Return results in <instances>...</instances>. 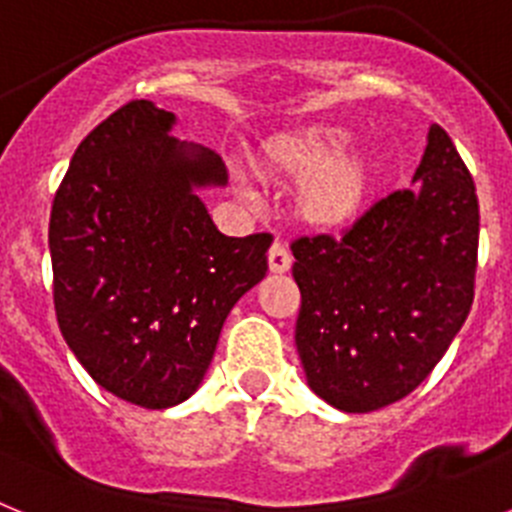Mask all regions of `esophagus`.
Instances as JSON below:
<instances>
[{"label": "esophagus", "mask_w": 512, "mask_h": 512, "mask_svg": "<svg viewBox=\"0 0 512 512\" xmlns=\"http://www.w3.org/2000/svg\"><path fill=\"white\" fill-rule=\"evenodd\" d=\"M269 269L274 271V274H287V271L292 269V256H289V251L282 243H274V246L269 248Z\"/></svg>", "instance_id": "1"}]
</instances>
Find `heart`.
<instances>
[{"instance_id": "1", "label": "heart", "mask_w": 512, "mask_h": 512, "mask_svg": "<svg viewBox=\"0 0 512 512\" xmlns=\"http://www.w3.org/2000/svg\"><path fill=\"white\" fill-rule=\"evenodd\" d=\"M354 133L343 125L318 122L269 140L259 171L271 179H297L292 212L307 228L333 230L354 223L377 187L372 148L348 146Z\"/></svg>"}]
</instances>
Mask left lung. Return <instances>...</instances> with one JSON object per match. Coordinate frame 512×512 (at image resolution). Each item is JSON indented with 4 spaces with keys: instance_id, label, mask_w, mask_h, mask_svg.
Returning <instances> with one entry per match:
<instances>
[{
    "instance_id": "left-lung-1",
    "label": "left lung",
    "mask_w": 512,
    "mask_h": 512,
    "mask_svg": "<svg viewBox=\"0 0 512 512\" xmlns=\"http://www.w3.org/2000/svg\"><path fill=\"white\" fill-rule=\"evenodd\" d=\"M413 189L379 200L343 238L292 243L295 343L310 390L372 413L418 387L474 300L479 202L446 130L431 125Z\"/></svg>"
}]
</instances>
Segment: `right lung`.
<instances>
[{
  "label": "right lung",
  "instance_id": "1",
  "mask_svg": "<svg viewBox=\"0 0 512 512\" xmlns=\"http://www.w3.org/2000/svg\"><path fill=\"white\" fill-rule=\"evenodd\" d=\"M174 112L135 99L81 140L51 210L58 328L89 377L166 410L205 379L235 302L266 277L269 233L230 238L200 194L223 158L171 135Z\"/></svg>",
  "mask_w": 512,
  "mask_h": 512
}]
</instances>
